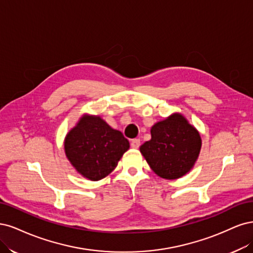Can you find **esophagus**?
Listing matches in <instances>:
<instances>
[{
    "instance_id": "esophagus-1",
    "label": "esophagus",
    "mask_w": 253,
    "mask_h": 253,
    "mask_svg": "<svg viewBox=\"0 0 253 253\" xmlns=\"http://www.w3.org/2000/svg\"><path fill=\"white\" fill-rule=\"evenodd\" d=\"M140 145H141L140 138H133V140L131 141V147L133 149H137L138 147H140Z\"/></svg>"
}]
</instances>
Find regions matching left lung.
I'll return each instance as SVG.
<instances>
[{"instance_id": "1", "label": "left lung", "mask_w": 253, "mask_h": 253, "mask_svg": "<svg viewBox=\"0 0 253 253\" xmlns=\"http://www.w3.org/2000/svg\"><path fill=\"white\" fill-rule=\"evenodd\" d=\"M151 140L145 142L140 151L157 175L176 180L193 168L202 147L198 129L182 113L174 112L157 122L151 129Z\"/></svg>"}]
</instances>
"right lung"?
Wrapping results in <instances>:
<instances>
[{
    "mask_svg": "<svg viewBox=\"0 0 253 253\" xmlns=\"http://www.w3.org/2000/svg\"><path fill=\"white\" fill-rule=\"evenodd\" d=\"M127 138L100 116L84 115L65 136V154L78 172L90 181L111 173L129 149Z\"/></svg>",
    "mask_w": 253,
    "mask_h": 253,
    "instance_id": "1",
    "label": "right lung"
}]
</instances>
